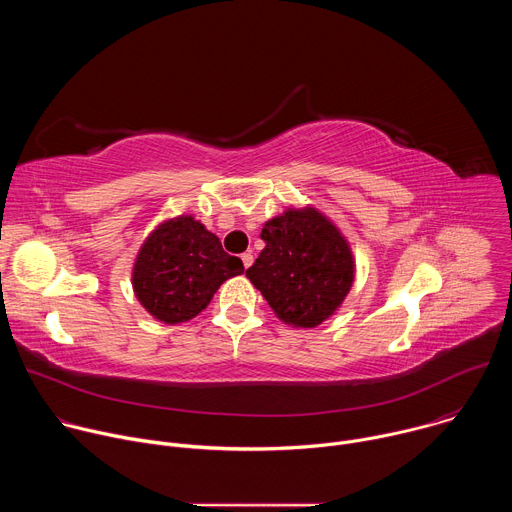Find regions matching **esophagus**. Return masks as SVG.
<instances>
[{
	"instance_id": "esophagus-1",
	"label": "esophagus",
	"mask_w": 512,
	"mask_h": 512,
	"mask_svg": "<svg viewBox=\"0 0 512 512\" xmlns=\"http://www.w3.org/2000/svg\"><path fill=\"white\" fill-rule=\"evenodd\" d=\"M241 261H243V267L249 269V267L253 265V255H251V253H243V255H241Z\"/></svg>"
}]
</instances>
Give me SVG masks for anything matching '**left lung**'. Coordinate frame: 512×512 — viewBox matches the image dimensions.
Here are the masks:
<instances>
[{"instance_id": "left-lung-1", "label": "left lung", "mask_w": 512, "mask_h": 512, "mask_svg": "<svg viewBox=\"0 0 512 512\" xmlns=\"http://www.w3.org/2000/svg\"><path fill=\"white\" fill-rule=\"evenodd\" d=\"M265 249L247 269L279 320L314 328L330 318L354 281L346 239L316 208H289L261 231Z\"/></svg>"}]
</instances>
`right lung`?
<instances>
[{"instance_id": "obj_1", "label": "right lung", "mask_w": 512, "mask_h": 512, "mask_svg": "<svg viewBox=\"0 0 512 512\" xmlns=\"http://www.w3.org/2000/svg\"><path fill=\"white\" fill-rule=\"evenodd\" d=\"M245 271L216 235L192 216L160 225L139 249L133 267V289L141 306L166 324L198 316L229 277Z\"/></svg>"}]
</instances>
